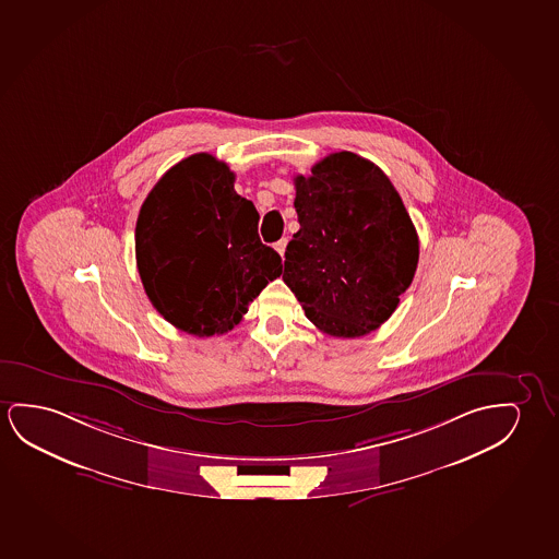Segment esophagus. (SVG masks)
<instances>
[{"instance_id": "obj_1", "label": "esophagus", "mask_w": 559, "mask_h": 559, "mask_svg": "<svg viewBox=\"0 0 559 559\" xmlns=\"http://www.w3.org/2000/svg\"><path fill=\"white\" fill-rule=\"evenodd\" d=\"M286 243H288V240L286 238H283V240H278V242L275 243V250L281 253V258L284 255V250H286Z\"/></svg>"}]
</instances>
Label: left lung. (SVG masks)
Masks as SVG:
<instances>
[{
	"instance_id": "obj_1",
	"label": "left lung",
	"mask_w": 559,
	"mask_h": 559,
	"mask_svg": "<svg viewBox=\"0 0 559 559\" xmlns=\"http://www.w3.org/2000/svg\"><path fill=\"white\" fill-rule=\"evenodd\" d=\"M300 230L283 281L319 331L359 338L379 329L412 284L419 238L402 198L374 163L326 155L294 177Z\"/></svg>"
}]
</instances>
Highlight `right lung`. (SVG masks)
Segmentation results:
<instances>
[{
    "mask_svg": "<svg viewBox=\"0 0 559 559\" xmlns=\"http://www.w3.org/2000/svg\"><path fill=\"white\" fill-rule=\"evenodd\" d=\"M258 223L235 173L213 155H190L157 180L138 215L136 265L147 298L178 331H233L281 276L283 259L261 243Z\"/></svg>",
    "mask_w": 559,
    "mask_h": 559,
    "instance_id": "right-lung-1",
    "label": "right lung"
}]
</instances>
